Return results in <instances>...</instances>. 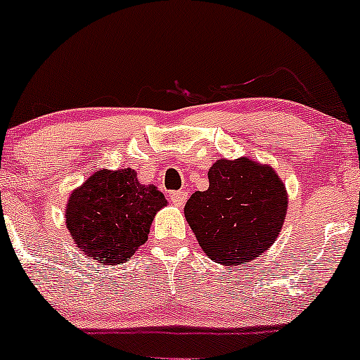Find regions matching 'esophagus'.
<instances>
[{"instance_id":"1","label":"esophagus","mask_w":360,"mask_h":360,"mask_svg":"<svg viewBox=\"0 0 360 360\" xmlns=\"http://www.w3.org/2000/svg\"><path fill=\"white\" fill-rule=\"evenodd\" d=\"M169 198H171L172 205L183 206L186 203V200H188V193H186V191H172V193H169Z\"/></svg>"}]
</instances>
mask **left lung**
<instances>
[{
  "label": "left lung",
  "instance_id": "obj_1",
  "mask_svg": "<svg viewBox=\"0 0 360 360\" xmlns=\"http://www.w3.org/2000/svg\"><path fill=\"white\" fill-rule=\"evenodd\" d=\"M210 188L191 194L184 217L213 262L242 266L260 257L283 229L288 193L271 166L249 157L220 159L208 171Z\"/></svg>",
  "mask_w": 360,
  "mask_h": 360
}]
</instances>
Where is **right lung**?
<instances>
[{
  "label": "right lung",
  "mask_w": 360,
  "mask_h": 360,
  "mask_svg": "<svg viewBox=\"0 0 360 360\" xmlns=\"http://www.w3.org/2000/svg\"><path fill=\"white\" fill-rule=\"evenodd\" d=\"M167 201L134 169L96 171L72 191L65 225L82 254L100 264L125 262L147 242L155 213Z\"/></svg>",
  "instance_id": "add662e5"
}]
</instances>
